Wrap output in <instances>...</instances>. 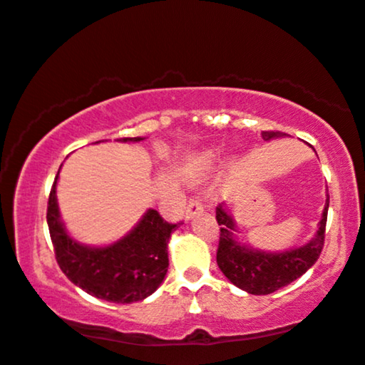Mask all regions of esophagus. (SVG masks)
Instances as JSON below:
<instances>
[{"label": "esophagus", "mask_w": 365, "mask_h": 365, "mask_svg": "<svg viewBox=\"0 0 365 365\" xmlns=\"http://www.w3.org/2000/svg\"><path fill=\"white\" fill-rule=\"evenodd\" d=\"M202 212H203V202L200 200V198L198 197L190 198V202H188V205H187V213H185L187 220H190V218H193Z\"/></svg>", "instance_id": "obj_1"}]
</instances>
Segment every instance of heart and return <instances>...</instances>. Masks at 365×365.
<instances>
[{"mask_svg":"<svg viewBox=\"0 0 365 365\" xmlns=\"http://www.w3.org/2000/svg\"><path fill=\"white\" fill-rule=\"evenodd\" d=\"M213 158H215V153H213V152H208V153H205V155H203V157H202L203 162H212Z\"/></svg>","mask_w":365,"mask_h":365,"instance_id":"heart-1","label":"heart"}]
</instances>
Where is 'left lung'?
Returning <instances> with one entry per match:
<instances>
[{
	"mask_svg": "<svg viewBox=\"0 0 365 365\" xmlns=\"http://www.w3.org/2000/svg\"><path fill=\"white\" fill-rule=\"evenodd\" d=\"M287 137L284 132H262L265 142L274 138ZM329 195L325 200L322 218L319 222V230L307 244L294 250H285L280 254H269L250 247L242 245L235 235V222L230 213L222 205L217 207L215 218L220 227V240L217 249V264L223 275L233 285L254 295H267L275 292L290 282L304 275L320 257L324 249L325 223H327Z\"/></svg>",
	"mask_w": 365,
	"mask_h": 365,
	"instance_id": "1",
	"label": "left lung"
}]
</instances>
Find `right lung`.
I'll list each match as a JSON object with an SVG mask.
<instances>
[{
    "label": "right lung",
    "instance_id": "1",
    "mask_svg": "<svg viewBox=\"0 0 365 365\" xmlns=\"http://www.w3.org/2000/svg\"><path fill=\"white\" fill-rule=\"evenodd\" d=\"M142 137L120 138L140 142ZM60 173V172H58ZM56 180L48 198L46 222L63 274L93 297L115 304L147 299L160 287L168 270V239L178 223H168L153 208L128 235L108 247L78 244L65 230L56 203Z\"/></svg>",
    "mask_w": 365,
    "mask_h": 365
}]
</instances>
